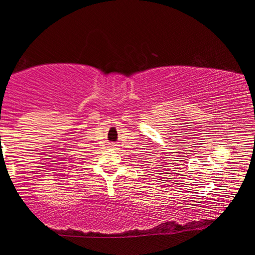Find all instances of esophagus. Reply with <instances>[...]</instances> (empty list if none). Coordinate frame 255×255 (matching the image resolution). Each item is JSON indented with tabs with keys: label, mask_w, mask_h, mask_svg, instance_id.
<instances>
[{
	"label": "esophagus",
	"mask_w": 255,
	"mask_h": 255,
	"mask_svg": "<svg viewBox=\"0 0 255 255\" xmlns=\"http://www.w3.org/2000/svg\"><path fill=\"white\" fill-rule=\"evenodd\" d=\"M111 147L114 148V149H118V145H115V144H112V145H111Z\"/></svg>",
	"instance_id": "esophagus-1"
}]
</instances>
